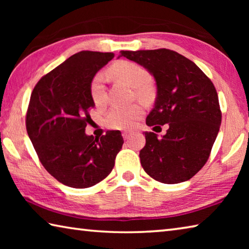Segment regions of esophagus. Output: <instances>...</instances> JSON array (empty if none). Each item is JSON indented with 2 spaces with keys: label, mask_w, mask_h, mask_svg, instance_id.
I'll return each instance as SVG.
<instances>
[{
  "label": "esophagus",
  "mask_w": 249,
  "mask_h": 249,
  "mask_svg": "<svg viewBox=\"0 0 249 249\" xmlns=\"http://www.w3.org/2000/svg\"><path fill=\"white\" fill-rule=\"evenodd\" d=\"M122 136H123L124 140H128V138L132 136V132H127V130H125V132L122 133Z\"/></svg>",
  "instance_id": "1"
}]
</instances>
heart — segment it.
Listing matches in <instances>:
<instances>
[{"label":"heart","mask_w":249,"mask_h":249,"mask_svg":"<svg viewBox=\"0 0 249 249\" xmlns=\"http://www.w3.org/2000/svg\"><path fill=\"white\" fill-rule=\"evenodd\" d=\"M108 73L122 80L136 90L138 98L147 99L150 94L148 84L151 75L144 67L130 61H121L108 69ZM90 95L96 107H102L107 102V89L103 73H96L91 80ZM144 114V108L140 104L130 107H113L104 117V124L113 129H130Z\"/></svg>","instance_id":"b5f03b06"}]
</instances>
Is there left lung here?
I'll use <instances>...</instances> for the list:
<instances>
[{
	"instance_id": "8db88e82",
	"label": "left lung",
	"mask_w": 249,
	"mask_h": 249,
	"mask_svg": "<svg viewBox=\"0 0 249 249\" xmlns=\"http://www.w3.org/2000/svg\"><path fill=\"white\" fill-rule=\"evenodd\" d=\"M155 78L157 98L146 119L148 126L168 124L166 135L145 132L141 163L162 183L191 179L205 165L220 130L222 113L212 81L195 62L174 50H122Z\"/></svg>"
}]
</instances>
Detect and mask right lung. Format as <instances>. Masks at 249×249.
Instances as JSON below:
<instances>
[{"label":"right lung","instance_id":"obj_1","mask_svg":"<svg viewBox=\"0 0 249 249\" xmlns=\"http://www.w3.org/2000/svg\"><path fill=\"white\" fill-rule=\"evenodd\" d=\"M113 57V53L89 50L74 53L44 75L32 92L28 136L45 169L71 188H89L107 178L124 142L120 130L102 137L86 134L94 107L91 80Z\"/></svg>","mask_w":249,"mask_h":249}]
</instances>
